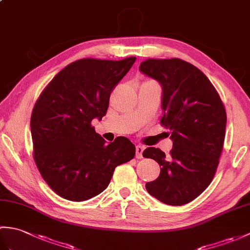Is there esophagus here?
Segmentation results:
<instances>
[{
  "instance_id": "1",
  "label": "esophagus",
  "mask_w": 250,
  "mask_h": 250,
  "mask_svg": "<svg viewBox=\"0 0 250 250\" xmlns=\"http://www.w3.org/2000/svg\"><path fill=\"white\" fill-rule=\"evenodd\" d=\"M143 151H144V147L143 146H136V159H142L143 158Z\"/></svg>"
}]
</instances>
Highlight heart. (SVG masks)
Here are the masks:
<instances>
[{
  "label": "heart",
  "mask_w": 250,
  "mask_h": 250,
  "mask_svg": "<svg viewBox=\"0 0 250 250\" xmlns=\"http://www.w3.org/2000/svg\"><path fill=\"white\" fill-rule=\"evenodd\" d=\"M143 84H156V83H153V82H151V81H146Z\"/></svg>",
  "instance_id": "b5f03b06"
}]
</instances>
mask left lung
Segmentation results:
<instances>
[{"label": "left lung", "mask_w": 250, "mask_h": 250, "mask_svg": "<svg viewBox=\"0 0 250 250\" xmlns=\"http://www.w3.org/2000/svg\"><path fill=\"white\" fill-rule=\"evenodd\" d=\"M140 70L161 83V125L171 131L173 141L168 156L155 147L143 152L161 167L146 189L162 203L187 204L208 187L218 167L226 135L225 105L205 74L189 62L150 58Z\"/></svg>", "instance_id": "left-lung-1"}]
</instances>
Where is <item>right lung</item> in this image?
Instances as JSON below:
<instances>
[{
  "mask_svg": "<svg viewBox=\"0 0 250 250\" xmlns=\"http://www.w3.org/2000/svg\"><path fill=\"white\" fill-rule=\"evenodd\" d=\"M135 60L74 61L37 99L31 116L33 158L42 177L61 198L82 202L100 194L116 167L134 158L129 139L118 136L106 144L91 121L106 115L111 91Z\"/></svg>",
  "mask_w": 250,
  "mask_h": 250,
  "instance_id": "right-lung-1",
  "label": "right lung"
}]
</instances>
